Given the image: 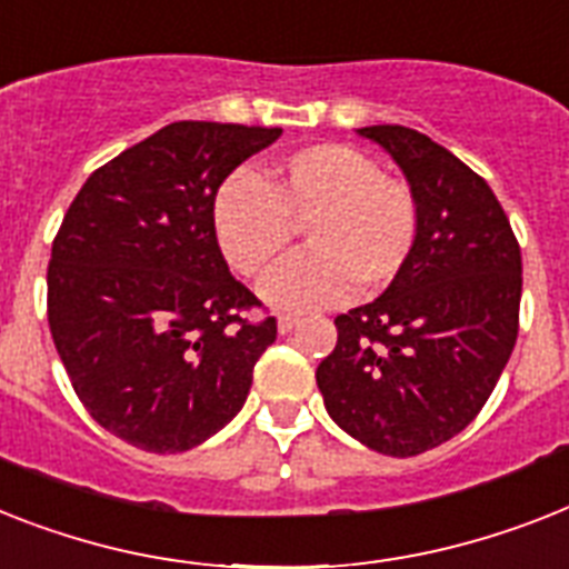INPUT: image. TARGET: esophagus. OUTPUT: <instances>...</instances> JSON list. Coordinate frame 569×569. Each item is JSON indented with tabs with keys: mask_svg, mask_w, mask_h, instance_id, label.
Returning <instances> with one entry per match:
<instances>
[{
	"mask_svg": "<svg viewBox=\"0 0 569 569\" xmlns=\"http://www.w3.org/2000/svg\"><path fill=\"white\" fill-rule=\"evenodd\" d=\"M298 325L300 316H295V312H280V316H277V330L280 332H292Z\"/></svg>",
	"mask_w": 569,
	"mask_h": 569,
	"instance_id": "obj_1",
	"label": "esophagus"
}]
</instances>
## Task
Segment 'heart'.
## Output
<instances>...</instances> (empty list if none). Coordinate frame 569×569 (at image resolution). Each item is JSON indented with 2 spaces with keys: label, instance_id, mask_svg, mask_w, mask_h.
Returning a JSON list of instances; mask_svg holds the SVG:
<instances>
[{
  "label": "heart",
  "instance_id": "obj_1",
  "mask_svg": "<svg viewBox=\"0 0 569 569\" xmlns=\"http://www.w3.org/2000/svg\"><path fill=\"white\" fill-rule=\"evenodd\" d=\"M295 221L309 251L262 283L283 309L330 307L353 292H377L400 277L420 237L418 196L406 180L380 172L377 160L341 142L295 151L269 183L233 172L212 196V233L242 277L269 274L289 251Z\"/></svg>",
  "mask_w": 569,
  "mask_h": 569
}]
</instances>
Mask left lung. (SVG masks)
<instances>
[{
	"mask_svg": "<svg viewBox=\"0 0 569 569\" xmlns=\"http://www.w3.org/2000/svg\"><path fill=\"white\" fill-rule=\"evenodd\" d=\"M420 204L409 266L371 303L336 318L316 371L330 418L382 456H418L482 412L520 327V244L491 187L412 128L371 124Z\"/></svg>",
	"mask_w": 569,
	"mask_h": 569,
	"instance_id": "left-lung-1",
	"label": "left lung"
}]
</instances>
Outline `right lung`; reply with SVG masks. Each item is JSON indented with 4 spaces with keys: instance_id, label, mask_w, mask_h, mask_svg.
I'll use <instances>...</instances> for the list:
<instances>
[{
    "instance_id": "obj_1",
    "label": "right lung",
    "mask_w": 569,
    "mask_h": 569,
    "mask_svg": "<svg viewBox=\"0 0 569 569\" xmlns=\"http://www.w3.org/2000/svg\"><path fill=\"white\" fill-rule=\"evenodd\" d=\"M280 128L172 122L87 178L52 242L49 330L92 420L183 452L242 409L277 318L228 271L212 196Z\"/></svg>"
}]
</instances>
